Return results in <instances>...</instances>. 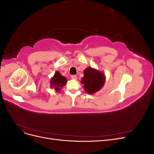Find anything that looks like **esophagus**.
<instances>
[{
  "mask_svg": "<svg viewBox=\"0 0 154 154\" xmlns=\"http://www.w3.org/2000/svg\"><path fill=\"white\" fill-rule=\"evenodd\" d=\"M71 77L72 79H74V80H76L77 79V76L76 75H71Z\"/></svg>",
  "mask_w": 154,
  "mask_h": 154,
  "instance_id": "34e87169",
  "label": "esophagus"
}]
</instances>
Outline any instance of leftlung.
Masks as SVG:
<instances>
[{
    "label": "left lung",
    "instance_id": "left-lung-1",
    "mask_svg": "<svg viewBox=\"0 0 154 154\" xmlns=\"http://www.w3.org/2000/svg\"><path fill=\"white\" fill-rule=\"evenodd\" d=\"M105 80L104 74L91 67L84 71V76L82 78V83L84 84V89L88 94H94L103 87Z\"/></svg>",
    "mask_w": 154,
    "mask_h": 154
}]
</instances>
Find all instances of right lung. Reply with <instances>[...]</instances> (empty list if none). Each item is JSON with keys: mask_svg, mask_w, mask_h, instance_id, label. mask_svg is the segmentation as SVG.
Segmentation results:
<instances>
[{"mask_svg": "<svg viewBox=\"0 0 154 154\" xmlns=\"http://www.w3.org/2000/svg\"><path fill=\"white\" fill-rule=\"evenodd\" d=\"M67 82L66 78L62 76L59 72H56L54 76L51 80V86L54 88L57 92L60 91L61 88L66 85Z\"/></svg>", "mask_w": 154, "mask_h": 154, "instance_id": "add662e5", "label": "right lung"}]
</instances>
